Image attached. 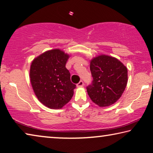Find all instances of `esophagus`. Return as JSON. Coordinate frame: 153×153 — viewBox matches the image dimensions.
I'll list each match as a JSON object with an SVG mask.
<instances>
[{
  "mask_svg": "<svg viewBox=\"0 0 153 153\" xmlns=\"http://www.w3.org/2000/svg\"><path fill=\"white\" fill-rule=\"evenodd\" d=\"M84 82H83L82 81H80L78 84H77V88H81V87H83L84 86Z\"/></svg>",
  "mask_w": 153,
  "mask_h": 153,
  "instance_id": "esophagus-1",
  "label": "esophagus"
}]
</instances>
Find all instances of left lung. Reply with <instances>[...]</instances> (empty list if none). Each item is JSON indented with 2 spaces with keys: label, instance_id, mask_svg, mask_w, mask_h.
<instances>
[{
  "label": "left lung",
  "instance_id": "obj_1",
  "mask_svg": "<svg viewBox=\"0 0 153 153\" xmlns=\"http://www.w3.org/2000/svg\"><path fill=\"white\" fill-rule=\"evenodd\" d=\"M93 77L87 92L93 102L108 107L120 99L128 83V69L117 58L100 55L90 61Z\"/></svg>",
  "mask_w": 153,
  "mask_h": 153
}]
</instances>
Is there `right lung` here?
Masks as SVG:
<instances>
[{
  "label": "right lung",
  "instance_id": "add662e5",
  "mask_svg": "<svg viewBox=\"0 0 153 153\" xmlns=\"http://www.w3.org/2000/svg\"><path fill=\"white\" fill-rule=\"evenodd\" d=\"M70 55L59 48L45 52L30 65V79L38 100L52 109L63 108L74 95L76 86L65 67Z\"/></svg>",
  "mask_w": 153,
  "mask_h": 153
}]
</instances>
